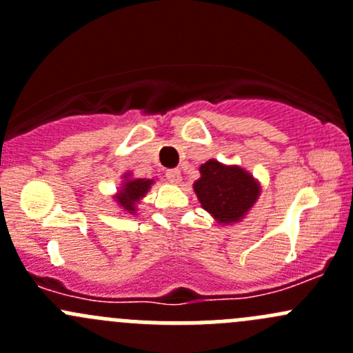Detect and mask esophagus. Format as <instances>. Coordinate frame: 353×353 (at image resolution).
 I'll use <instances>...</instances> for the list:
<instances>
[{
  "instance_id": "1",
  "label": "esophagus",
  "mask_w": 353,
  "mask_h": 353,
  "mask_svg": "<svg viewBox=\"0 0 353 353\" xmlns=\"http://www.w3.org/2000/svg\"><path fill=\"white\" fill-rule=\"evenodd\" d=\"M165 177H167V179H169L172 184H179V183H181V170H177V169L167 170Z\"/></svg>"
}]
</instances>
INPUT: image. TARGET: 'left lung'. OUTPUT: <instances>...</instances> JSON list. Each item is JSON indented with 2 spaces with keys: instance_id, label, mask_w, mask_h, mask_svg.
I'll return each mask as SVG.
<instances>
[{
  "instance_id": "8db88e82",
  "label": "left lung",
  "mask_w": 353,
  "mask_h": 353,
  "mask_svg": "<svg viewBox=\"0 0 353 353\" xmlns=\"http://www.w3.org/2000/svg\"><path fill=\"white\" fill-rule=\"evenodd\" d=\"M199 174L194 193L203 208L223 225L244 219L261 193L258 181L239 165H223L210 159L199 167Z\"/></svg>"
}]
</instances>
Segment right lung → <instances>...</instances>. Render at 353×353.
Returning a JSON list of instances; mask_svg holds the SVG:
<instances>
[{
  "mask_svg": "<svg viewBox=\"0 0 353 353\" xmlns=\"http://www.w3.org/2000/svg\"><path fill=\"white\" fill-rule=\"evenodd\" d=\"M124 183L121 190L117 191L116 198L117 205L124 210V212L134 215L137 213V205L145 194L148 193L150 186L154 184V179H131V174H124Z\"/></svg>",
  "mask_w": 353,
  "mask_h": 353,
  "instance_id": "1",
  "label": "right lung"
}]
</instances>
